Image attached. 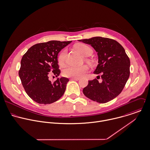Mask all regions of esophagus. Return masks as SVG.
Instances as JSON below:
<instances>
[{
	"label": "esophagus",
	"instance_id": "1",
	"mask_svg": "<svg viewBox=\"0 0 150 150\" xmlns=\"http://www.w3.org/2000/svg\"><path fill=\"white\" fill-rule=\"evenodd\" d=\"M71 80H74V81H79V78H71Z\"/></svg>",
	"mask_w": 150,
	"mask_h": 150
}]
</instances>
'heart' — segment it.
Here are the masks:
<instances>
[{
    "instance_id": "1",
    "label": "heart",
    "mask_w": 150,
    "mask_h": 150,
    "mask_svg": "<svg viewBox=\"0 0 150 150\" xmlns=\"http://www.w3.org/2000/svg\"><path fill=\"white\" fill-rule=\"evenodd\" d=\"M75 48L83 56H88L90 52L92 51L89 46L83 43H79L75 45ZM67 54V50L65 49L62 50L58 56V62L60 65L64 64ZM89 71V67L87 65H82L80 67L68 66L65 68L62 71V74L65 76L71 78H81L85 75Z\"/></svg>"
}]
</instances>
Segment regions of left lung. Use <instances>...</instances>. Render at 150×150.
<instances>
[{
    "mask_svg": "<svg viewBox=\"0 0 150 150\" xmlns=\"http://www.w3.org/2000/svg\"><path fill=\"white\" fill-rule=\"evenodd\" d=\"M78 41L90 45L97 52L98 64L94 74H102V82L89 81L83 94L100 103L113 100L121 93L130 75V62L124 48L114 39L100 36Z\"/></svg>",
    "mask_w": 150,
    "mask_h": 150,
    "instance_id": "left-lung-1",
    "label": "left lung"
}]
</instances>
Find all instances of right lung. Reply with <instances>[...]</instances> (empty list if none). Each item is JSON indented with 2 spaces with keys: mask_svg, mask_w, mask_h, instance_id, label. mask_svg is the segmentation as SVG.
Masks as SVG:
<instances>
[{
  "mask_svg": "<svg viewBox=\"0 0 150 150\" xmlns=\"http://www.w3.org/2000/svg\"><path fill=\"white\" fill-rule=\"evenodd\" d=\"M71 42L51 40L38 43L24 54L18 74L27 94L35 102L51 104L64 94L69 79L58 78L52 83L48 75L52 71L56 76H59L58 54Z\"/></svg>",
  "mask_w": 150,
  "mask_h": 150,
  "instance_id": "right-lung-1",
  "label": "right lung"
}]
</instances>
